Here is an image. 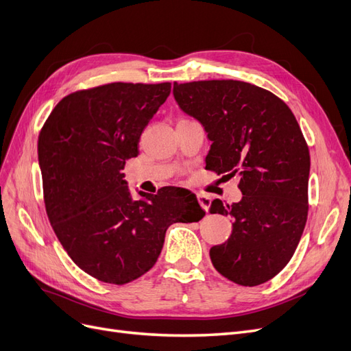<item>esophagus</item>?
Masks as SVG:
<instances>
[{"mask_svg":"<svg viewBox=\"0 0 351 351\" xmlns=\"http://www.w3.org/2000/svg\"><path fill=\"white\" fill-rule=\"evenodd\" d=\"M198 201H199L201 206L205 211L210 210V205H211V197L210 195H206V193H198Z\"/></svg>","mask_w":351,"mask_h":351,"instance_id":"esophagus-1","label":"esophagus"}]
</instances>
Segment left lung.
<instances>
[{"label": "left lung", "instance_id": "8db88e82", "mask_svg": "<svg viewBox=\"0 0 351 351\" xmlns=\"http://www.w3.org/2000/svg\"><path fill=\"white\" fill-rule=\"evenodd\" d=\"M173 95L213 141L206 169L240 176V202H211V214L232 217L231 236L211 247V262L231 282L262 285L288 265L306 223L309 150L301 127L279 97L249 82H173Z\"/></svg>", "mask_w": 351, "mask_h": 351}]
</instances>
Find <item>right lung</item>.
<instances>
[{
    "mask_svg": "<svg viewBox=\"0 0 351 351\" xmlns=\"http://www.w3.org/2000/svg\"><path fill=\"white\" fill-rule=\"evenodd\" d=\"M171 94V84L112 82L62 98L38 134L49 221L72 261L112 285L150 270L173 223L205 215L197 197L166 186L134 201L124 173L138 140Z\"/></svg>",
    "mask_w": 351,
    "mask_h": 351,
    "instance_id": "right-lung-1",
    "label": "right lung"
}]
</instances>
